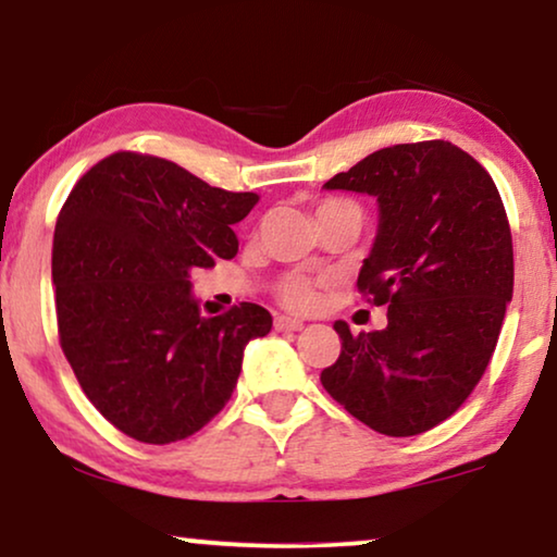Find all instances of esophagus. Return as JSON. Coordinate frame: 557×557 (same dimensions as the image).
<instances>
[{"mask_svg": "<svg viewBox=\"0 0 557 557\" xmlns=\"http://www.w3.org/2000/svg\"><path fill=\"white\" fill-rule=\"evenodd\" d=\"M278 332H299L304 330V322L301 319H294V317H276V322H273Z\"/></svg>", "mask_w": 557, "mask_h": 557, "instance_id": "34e87169", "label": "esophagus"}]
</instances>
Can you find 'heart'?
I'll return each mask as SVG.
<instances>
[{"label": "heart", "instance_id": "b5f03b06", "mask_svg": "<svg viewBox=\"0 0 557 557\" xmlns=\"http://www.w3.org/2000/svg\"><path fill=\"white\" fill-rule=\"evenodd\" d=\"M324 205H334V202H324ZM281 299H284L286 307L292 309H309L314 304V288L307 278H286L278 288Z\"/></svg>", "mask_w": 557, "mask_h": 557}]
</instances>
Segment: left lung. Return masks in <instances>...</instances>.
I'll list each match as a JSON object with an SVG mask.
<instances>
[{
	"label": "left lung",
	"instance_id": "1",
	"mask_svg": "<svg viewBox=\"0 0 557 557\" xmlns=\"http://www.w3.org/2000/svg\"><path fill=\"white\" fill-rule=\"evenodd\" d=\"M324 189L377 200L357 286L387 307L385 330L342 339L322 385L357 421L416 436L456 413L497 347L515 261L505 205L482 164L451 141L372 151Z\"/></svg>",
	"mask_w": 557,
	"mask_h": 557
}]
</instances>
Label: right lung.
<instances>
[{"label": "right lung", "mask_w": 557, "mask_h": 557, "mask_svg": "<svg viewBox=\"0 0 557 557\" xmlns=\"http://www.w3.org/2000/svg\"><path fill=\"white\" fill-rule=\"evenodd\" d=\"M256 202L132 151L101 159L67 195L52 238L60 347L126 436L172 444L200 431L231 400L248 342L271 332L258 304L205 317L189 281L238 253L233 225Z\"/></svg>", "instance_id": "right-lung-1"}]
</instances>
